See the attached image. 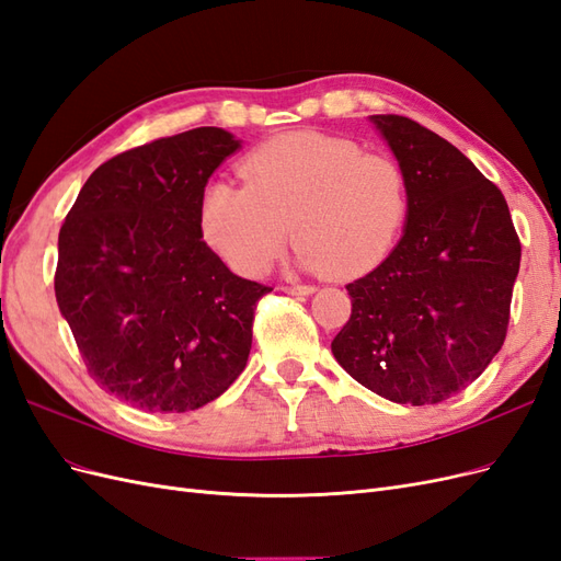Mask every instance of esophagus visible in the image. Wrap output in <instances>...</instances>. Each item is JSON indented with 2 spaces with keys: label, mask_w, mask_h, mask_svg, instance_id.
I'll list each match as a JSON object with an SVG mask.
<instances>
[{
  "label": "esophagus",
  "mask_w": 561,
  "mask_h": 561,
  "mask_svg": "<svg viewBox=\"0 0 561 561\" xmlns=\"http://www.w3.org/2000/svg\"><path fill=\"white\" fill-rule=\"evenodd\" d=\"M280 290L287 295H313L316 287L313 285H285V287H280Z\"/></svg>",
  "instance_id": "obj_1"
}]
</instances>
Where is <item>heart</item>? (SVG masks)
<instances>
[{
  "label": "heart",
  "instance_id": "1",
  "mask_svg": "<svg viewBox=\"0 0 561 561\" xmlns=\"http://www.w3.org/2000/svg\"><path fill=\"white\" fill-rule=\"evenodd\" d=\"M239 171L245 186L217 180L203 190L201 229L245 276L276 262L293 227L304 266L360 278L388 260L410 217L400 161L336 135H278L254 147Z\"/></svg>",
  "mask_w": 561,
  "mask_h": 561
}]
</instances>
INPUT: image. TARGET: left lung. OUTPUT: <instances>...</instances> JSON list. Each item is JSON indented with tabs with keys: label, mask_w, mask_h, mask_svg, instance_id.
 Instances as JSON below:
<instances>
[{
	"label": "left lung",
	"mask_w": 561,
	"mask_h": 561,
	"mask_svg": "<svg viewBox=\"0 0 561 561\" xmlns=\"http://www.w3.org/2000/svg\"><path fill=\"white\" fill-rule=\"evenodd\" d=\"M410 180L396 250L346 285L351 318L332 353L390 402L435 404L478 379L511 322L522 245L494 182L437 133L371 114Z\"/></svg>",
	"instance_id": "obj_1"
}]
</instances>
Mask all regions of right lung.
I'll return each instance as SVG.
<instances>
[{
    "label": "right lung",
    "mask_w": 561,
    "mask_h": 561,
    "mask_svg": "<svg viewBox=\"0 0 561 561\" xmlns=\"http://www.w3.org/2000/svg\"><path fill=\"white\" fill-rule=\"evenodd\" d=\"M239 147L203 126L128 149L95 168L60 227V313L95 383L138 410H198L245 369L271 287L231 274L201 231L203 190Z\"/></svg>",
    "instance_id": "1"
}]
</instances>
